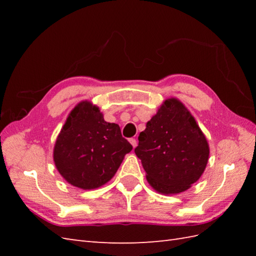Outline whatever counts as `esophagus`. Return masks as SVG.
Returning a JSON list of instances; mask_svg holds the SVG:
<instances>
[{"instance_id":"obj_1","label":"esophagus","mask_w":256,"mask_h":256,"mask_svg":"<svg viewBox=\"0 0 256 256\" xmlns=\"http://www.w3.org/2000/svg\"><path fill=\"white\" fill-rule=\"evenodd\" d=\"M130 143H131L132 144V146H133V148H136V145H138V142H136V140H135V138H130Z\"/></svg>"}]
</instances>
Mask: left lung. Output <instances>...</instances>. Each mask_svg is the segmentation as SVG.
Segmentation results:
<instances>
[{"mask_svg": "<svg viewBox=\"0 0 256 256\" xmlns=\"http://www.w3.org/2000/svg\"><path fill=\"white\" fill-rule=\"evenodd\" d=\"M146 178L158 192L187 190L202 175L209 145L194 116L177 99H168L140 133L134 150Z\"/></svg>", "mask_w": 256, "mask_h": 256, "instance_id": "obj_1", "label": "left lung"}]
</instances>
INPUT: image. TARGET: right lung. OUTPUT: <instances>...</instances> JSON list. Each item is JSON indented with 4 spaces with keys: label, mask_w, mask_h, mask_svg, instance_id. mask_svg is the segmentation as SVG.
Segmentation results:
<instances>
[{
    "label": "right lung",
    "mask_w": 256,
    "mask_h": 256,
    "mask_svg": "<svg viewBox=\"0 0 256 256\" xmlns=\"http://www.w3.org/2000/svg\"><path fill=\"white\" fill-rule=\"evenodd\" d=\"M132 148L118 125L106 122L99 108L84 101L69 114L58 135L54 160L72 186L94 189L110 180Z\"/></svg>",
    "instance_id": "right-lung-1"
}]
</instances>
